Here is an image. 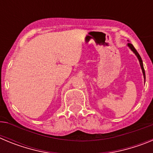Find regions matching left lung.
Instances as JSON below:
<instances>
[{"label":"left lung","instance_id":"left-lung-1","mask_svg":"<svg viewBox=\"0 0 153 153\" xmlns=\"http://www.w3.org/2000/svg\"><path fill=\"white\" fill-rule=\"evenodd\" d=\"M127 46L129 47L131 49V51H132V52L134 53L135 54H136V56H137L138 60H139V61H140V67H141V69H142V71H143V76H144V79H146V74H145V70H144V67H143V60H142V58L141 56H140V54L138 53V52L136 51V50L135 49V47H133V45H132V44H129V43H128V44H127Z\"/></svg>","mask_w":153,"mask_h":153}]
</instances>
